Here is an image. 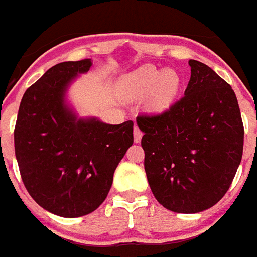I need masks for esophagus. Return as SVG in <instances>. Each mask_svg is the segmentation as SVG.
Returning a JSON list of instances; mask_svg holds the SVG:
<instances>
[{
  "label": "esophagus",
  "instance_id": "1",
  "mask_svg": "<svg viewBox=\"0 0 257 257\" xmlns=\"http://www.w3.org/2000/svg\"><path fill=\"white\" fill-rule=\"evenodd\" d=\"M142 138H143L142 130H140L139 127L136 126L135 128H134V140H135V143H140Z\"/></svg>",
  "mask_w": 257,
  "mask_h": 257
}]
</instances>
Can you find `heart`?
<instances>
[{
    "label": "heart",
    "instance_id": "1",
    "mask_svg": "<svg viewBox=\"0 0 257 257\" xmlns=\"http://www.w3.org/2000/svg\"><path fill=\"white\" fill-rule=\"evenodd\" d=\"M180 88V77L174 70H162L147 64L133 70L121 79L118 91L127 100L148 97V109L162 113L174 103Z\"/></svg>",
    "mask_w": 257,
    "mask_h": 257
}]
</instances>
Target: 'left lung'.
<instances>
[{
	"label": "left lung",
	"instance_id": "left-lung-1",
	"mask_svg": "<svg viewBox=\"0 0 257 257\" xmlns=\"http://www.w3.org/2000/svg\"><path fill=\"white\" fill-rule=\"evenodd\" d=\"M184 96L160 114L138 115L144 169L163 207L196 213L212 207L234 179L244 128L231 86L208 65L189 60Z\"/></svg>",
	"mask_w": 257,
	"mask_h": 257
}]
</instances>
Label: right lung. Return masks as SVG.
<instances>
[{"label":"right lung","instance_id":"1","mask_svg":"<svg viewBox=\"0 0 257 257\" xmlns=\"http://www.w3.org/2000/svg\"><path fill=\"white\" fill-rule=\"evenodd\" d=\"M91 59L50 68L24 92L14 130L20 176L42 208L63 217L92 212L105 201L113 174L134 143V122L108 124L77 118L67 87Z\"/></svg>","mask_w":257,"mask_h":257}]
</instances>
